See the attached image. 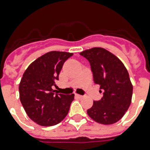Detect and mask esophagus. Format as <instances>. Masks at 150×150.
Instances as JSON below:
<instances>
[{
    "label": "esophagus",
    "instance_id": "34e87169",
    "mask_svg": "<svg viewBox=\"0 0 150 150\" xmlns=\"http://www.w3.org/2000/svg\"><path fill=\"white\" fill-rule=\"evenodd\" d=\"M76 96H77L78 98H79V99H81L83 97V96H82V95H79V94H76Z\"/></svg>",
    "mask_w": 150,
    "mask_h": 150
}]
</instances>
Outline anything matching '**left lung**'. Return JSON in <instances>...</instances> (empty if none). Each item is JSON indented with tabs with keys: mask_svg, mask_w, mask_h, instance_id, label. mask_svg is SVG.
I'll return each instance as SVG.
<instances>
[{
	"mask_svg": "<svg viewBox=\"0 0 150 150\" xmlns=\"http://www.w3.org/2000/svg\"><path fill=\"white\" fill-rule=\"evenodd\" d=\"M80 55L89 61L94 83L100 85L103 92L101 100L93 101L87 114L97 123H116L132 102L133 86L128 71L120 59L104 48H91Z\"/></svg>",
	"mask_w": 150,
	"mask_h": 150,
	"instance_id": "1",
	"label": "left lung"
}]
</instances>
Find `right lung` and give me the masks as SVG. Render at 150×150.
I'll list each match as a JSON object with an SVG mask.
<instances>
[{"mask_svg": "<svg viewBox=\"0 0 150 150\" xmlns=\"http://www.w3.org/2000/svg\"><path fill=\"white\" fill-rule=\"evenodd\" d=\"M72 53L50 51L38 57L25 71L19 98L29 118L41 126H53L67 116L74 94L54 93L53 86L64 63Z\"/></svg>", "mask_w": 150, "mask_h": 150, "instance_id": "add662e5", "label": "right lung"}]
</instances>
